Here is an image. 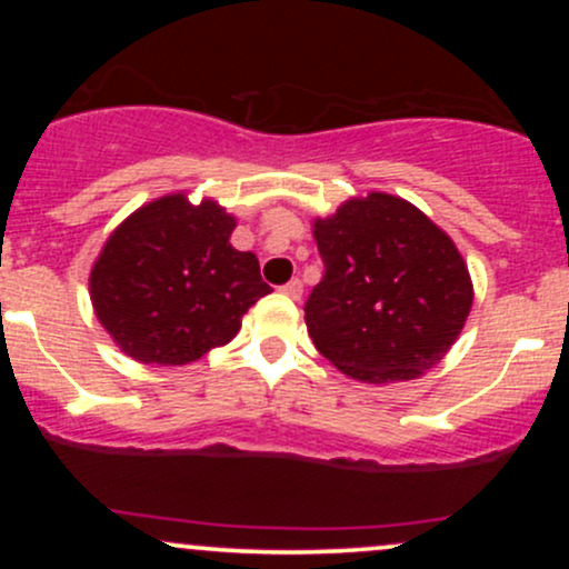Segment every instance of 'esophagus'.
I'll list each match as a JSON object with an SVG mask.
<instances>
[{
  "label": "esophagus",
  "instance_id": "esophagus-1",
  "mask_svg": "<svg viewBox=\"0 0 569 569\" xmlns=\"http://www.w3.org/2000/svg\"><path fill=\"white\" fill-rule=\"evenodd\" d=\"M286 293V297H291V299H299L302 297V280L299 278H293V280H289V283L283 286V289H280Z\"/></svg>",
  "mask_w": 569,
  "mask_h": 569
}]
</instances>
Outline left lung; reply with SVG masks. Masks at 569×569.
Segmentation results:
<instances>
[{
	"instance_id": "obj_1",
	"label": "left lung",
	"mask_w": 569,
	"mask_h": 569,
	"mask_svg": "<svg viewBox=\"0 0 569 569\" xmlns=\"http://www.w3.org/2000/svg\"><path fill=\"white\" fill-rule=\"evenodd\" d=\"M323 278L305 305L312 345L369 385L417 380L447 356L473 305L455 240L409 200L350 198L312 221Z\"/></svg>"
}]
</instances>
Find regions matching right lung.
<instances>
[{
  "instance_id": "add662e5",
  "label": "right lung",
  "mask_w": 569,
  "mask_h": 569,
  "mask_svg": "<svg viewBox=\"0 0 569 569\" xmlns=\"http://www.w3.org/2000/svg\"><path fill=\"white\" fill-rule=\"evenodd\" d=\"M217 200L162 194L109 234L90 270V302L114 345L139 363L184 367L221 348L270 286L259 259L230 243Z\"/></svg>"
}]
</instances>
